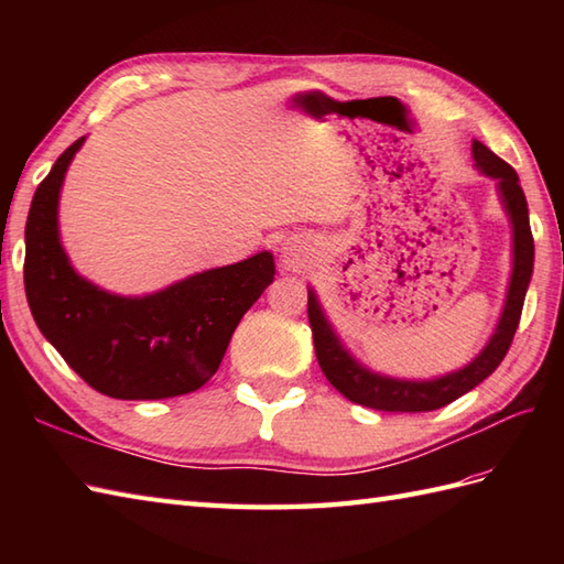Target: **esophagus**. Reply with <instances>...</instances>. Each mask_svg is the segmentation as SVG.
Returning a JSON list of instances; mask_svg holds the SVG:
<instances>
[{
  "label": "esophagus",
  "mask_w": 564,
  "mask_h": 564,
  "mask_svg": "<svg viewBox=\"0 0 564 564\" xmlns=\"http://www.w3.org/2000/svg\"><path fill=\"white\" fill-rule=\"evenodd\" d=\"M283 261L289 263V267H297V263H301V259H297V254H295V249H291V247H283Z\"/></svg>",
  "instance_id": "1"
}]
</instances>
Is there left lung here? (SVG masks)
Returning <instances> with one entry per match:
<instances>
[{
    "mask_svg": "<svg viewBox=\"0 0 564 564\" xmlns=\"http://www.w3.org/2000/svg\"><path fill=\"white\" fill-rule=\"evenodd\" d=\"M473 160L480 174L495 178L501 208H505L511 223V275L507 285V301L505 307H501L492 337H489L485 349L470 364H465L458 370H451L446 376L429 380L392 378L370 370L346 349L339 334L334 332L332 322L327 319L325 310H322L317 293L307 289V317L310 327H313L319 368L346 400L380 412H431L451 404L460 394L480 386L505 361L513 334H517L525 291H529L533 275V235L529 223V203H525L523 188L519 184V174L505 160H499L492 150L485 148L480 140H473Z\"/></svg>",
    "mask_w": 564,
    "mask_h": 564,
    "instance_id": "1",
    "label": "left lung"
}]
</instances>
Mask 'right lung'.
I'll return each mask as SVG.
<instances>
[{
	"mask_svg": "<svg viewBox=\"0 0 564 564\" xmlns=\"http://www.w3.org/2000/svg\"><path fill=\"white\" fill-rule=\"evenodd\" d=\"M87 135L59 154L35 188L26 220L23 285L35 325L94 390L116 400H164L215 376L232 334L269 289L271 251L208 269L158 293L118 295L75 271L59 242L67 166Z\"/></svg>",
	"mask_w": 564,
	"mask_h": 564,
	"instance_id": "1",
	"label": "right lung"
}]
</instances>
